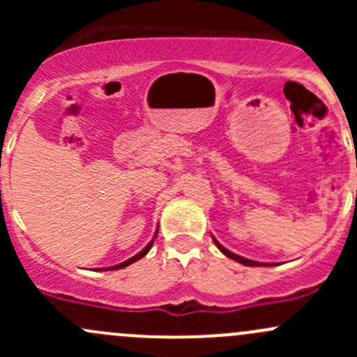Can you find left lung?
Wrapping results in <instances>:
<instances>
[{"label": "left lung", "mask_w": 357, "mask_h": 357, "mask_svg": "<svg viewBox=\"0 0 357 357\" xmlns=\"http://www.w3.org/2000/svg\"><path fill=\"white\" fill-rule=\"evenodd\" d=\"M214 240V243L215 245H218V248L219 250L222 252V254L226 255V257H229V259H233V261H236V262H240V264H243V266H273V264H264V262H257V261H250V259H245V257H242V255H236V254H233V252H229L228 248H225L221 245V243L218 242V240L215 238H212Z\"/></svg>", "instance_id": "left-lung-1"}]
</instances>
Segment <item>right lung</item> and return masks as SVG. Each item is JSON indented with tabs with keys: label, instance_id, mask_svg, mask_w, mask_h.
<instances>
[{
	"label": "right lung",
	"instance_id": "add662e5",
	"mask_svg": "<svg viewBox=\"0 0 357 357\" xmlns=\"http://www.w3.org/2000/svg\"><path fill=\"white\" fill-rule=\"evenodd\" d=\"M157 233H158V231H155V236H157ZM155 236H153V238L150 240V242H149V245H146L145 248H143L142 252H138V254H136V255H132L131 259H128V261L121 262V264H115V266H112V268H105V269H102V271H110V269H122V268H126V266L132 264V262L139 261V259H142V257H145V255L149 254V250H150V248H152V245H153V240H155ZM98 271H100V269H98Z\"/></svg>",
	"mask_w": 357,
	"mask_h": 357
}]
</instances>
